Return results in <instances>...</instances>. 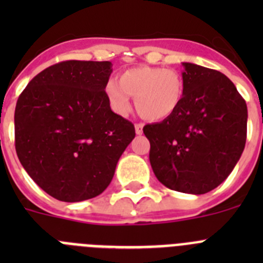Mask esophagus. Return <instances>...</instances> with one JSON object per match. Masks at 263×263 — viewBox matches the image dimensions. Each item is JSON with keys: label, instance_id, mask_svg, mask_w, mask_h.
<instances>
[{"label": "esophagus", "instance_id": "1", "mask_svg": "<svg viewBox=\"0 0 263 263\" xmlns=\"http://www.w3.org/2000/svg\"><path fill=\"white\" fill-rule=\"evenodd\" d=\"M136 133L138 136H141L143 133V124H136Z\"/></svg>", "mask_w": 263, "mask_h": 263}]
</instances>
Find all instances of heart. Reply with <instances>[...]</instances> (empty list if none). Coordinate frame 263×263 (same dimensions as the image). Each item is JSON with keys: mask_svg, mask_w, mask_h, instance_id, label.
<instances>
[{"mask_svg": "<svg viewBox=\"0 0 263 263\" xmlns=\"http://www.w3.org/2000/svg\"><path fill=\"white\" fill-rule=\"evenodd\" d=\"M185 95V81L176 69L139 66L124 71L118 83L109 81L105 96L111 110L120 116L132 109L130 97H136V108L148 121H162L179 110Z\"/></svg>", "mask_w": 263, "mask_h": 263, "instance_id": "obj_1", "label": "heart"}]
</instances>
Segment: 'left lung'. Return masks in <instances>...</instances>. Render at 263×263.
Listing matches in <instances>:
<instances>
[{"instance_id":"1","label":"left lung","mask_w":263,"mask_h":263,"mask_svg":"<svg viewBox=\"0 0 263 263\" xmlns=\"http://www.w3.org/2000/svg\"><path fill=\"white\" fill-rule=\"evenodd\" d=\"M185 95L175 115L148 124L150 164L170 190L201 195L221 184L246 142L245 100L224 73L183 63Z\"/></svg>"}]
</instances>
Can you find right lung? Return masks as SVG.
I'll return each mask as SVG.
<instances>
[{
	"label": "right lung",
	"mask_w": 263,
	"mask_h": 263,
	"mask_svg": "<svg viewBox=\"0 0 263 263\" xmlns=\"http://www.w3.org/2000/svg\"><path fill=\"white\" fill-rule=\"evenodd\" d=\"M110 62L67 60L43 69L18 97L15 150L50 196L76 203L99 196L133 138L134 125L111 111Z\"/></svg>",
	"instance_id": "obj_1"
}]
</instances>
